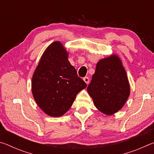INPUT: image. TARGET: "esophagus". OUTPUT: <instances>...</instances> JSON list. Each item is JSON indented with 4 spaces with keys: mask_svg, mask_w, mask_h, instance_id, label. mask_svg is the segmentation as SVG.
I'll return each mask as SVG.
<instances>
[{
    "mask_svg": "<svg viewBox=\"0 0 154 154\" xmlns=\"http://www.w3.org/2000/svg\"><path fill=\"white\" fill-rule=\"evenodd\" d=\"M83 81H84V82L87 83V84H88V83H89V81H90V79H89V78H88V77H84L83 78Z\"/></svg>",
    "mask_w": 154,
    "mask_h": 154,
    "instance_id": "1",
    "label": "esophagus"
}]
</instances>
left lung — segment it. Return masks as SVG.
<instances>
[{
  "label": "left lung",
  "mask_w": 154,
  "mask_h": 154,
  "mask_svg": "<svg viewBox=\"0 0 154 154\" xmlns=\"http://www.w3.org/2000/svg\"><path fill=\"white\" fill-rule=\"evenodd\" d=\"M99 111L113 115L123 107L130 95V88L126 72L117 55L101 59L87 88Z\"/></svg>",
  "instance_id": "obj_1"
}]
</instances>
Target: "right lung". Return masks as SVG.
Returning <instances> with one entry per match:
<instances>
[{
	"instance_id": "1",
	"label": "right lung",
	"mask_w": 154,
	"mask_h": 154,
	"mask_svg": "<svg viewBox=\"0 0 154 154\" xmlns=\"http://www.w3.org/2000/svg\"><path fill=\"white\" fill-rule=\"evenodd\" d=\"M60 41L50 44L34 72L32 92L38 106L51 117H60L71 107L87 84L78 77Z\"/></svg>"
}]
</instances>
